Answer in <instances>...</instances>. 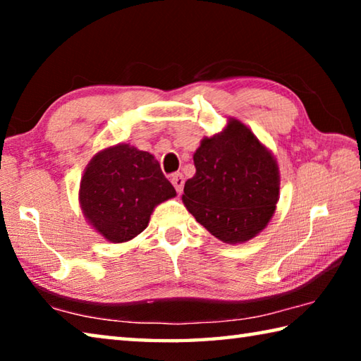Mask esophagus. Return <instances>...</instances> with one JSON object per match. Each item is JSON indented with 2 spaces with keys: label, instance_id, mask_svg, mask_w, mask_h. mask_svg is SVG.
Segmentation results:
<instances>
[{
  "label": "esophagus",
  "instance_id": "obj_1",
  "mask_svg": "<svg viewBox=\"0 0 361 361\" xmlns=\"http://www.w3.org/2000/svg\"><path fill=\"white\" fill-rule=\"evenodd\" d=\"M170 181H172V185L175 186L176 192L181 194L183 192V186H185V178H183L181 173H173L170 176Z\"/></svg>",
  "mask_w": 361,
  "mask_h": 361
}]
</instances>
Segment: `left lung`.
Listing matches in <instances>:
<instances>
[{
    "mask_svg": "<svg viewBox=\"0 0 361 361\" xmlns=\"http://www.w3.org/2000/svg\"><path fill=\"white\" fill-rule=\"evenodd\" d=\"M192 159L195 175L185 183L181 199L195 221L226 243L258 235L280 195L272 151L243 122L229 118L221 132L202 138Z\"/></svg>",
    "mask_w": 361,
    "mask_h": 361,
    "instance_id": "left-lung-1",
    "label": "left lung"
}]
</instances>
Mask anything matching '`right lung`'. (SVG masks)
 <instances>
[{
	"label": "right lung",
	"mask_w": 361,
	"mask_h": 361,
	"mask_svg": "<svg viewBox=\"0 0 361 361\" xmlns=\"http://www.w3.org/2000/svg\"><path fill=\"white\" fill-rule=\"evenodd\" d=\"M176 195L148 151L129 143L102 149L90 159L79 185L87 223L113 243L129 242L146 229L159 204Z\"/></svg>",
	"instance_id": "1"
}]
</instances>
